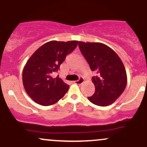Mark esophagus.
<instances>
[{
	"instance_id": "1",
	"label": "esophagus",
	"mask_w": 147,
	"mask_h": 147,
	"mask_svg": "<svg viewBox=\"0 0 147 147\" xmlns=\"http://www.w3.org/2000/svg\"><path fill=\"white\" fill-rule=\"evenodd\" d=\"M84 82V79L83 78V77H79V79H78V80L75 81V82H74V83L76 84H78V85H80V84H83Z\"/></svg>"
}]
</instances>
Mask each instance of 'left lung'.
Returning a JSON list of instances; mask_svg holds the SVG:
<instances>
[{"label":"left lung","mask_w":147,"mask_h":147,"mask_svg":"<svg viewBox=\"0 0 147 147\" xmlns=\"http://www.w3.org/2000/svg\"><path fill=\"white\" fill-rule=\"evenodd\" d=\"M79 47L91 70L97 73L92 77L95 92L88 99L99 106L113 104L122 95L127 84L122 60L113 50L103 43L79 41Z\"/></svg>","instance_id":"1"}]
</instances>
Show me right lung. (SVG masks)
<instances>
[{
  "label": "right lung",
  "mask_w": 147,
  "mask_h": 147,
  "mask_svg": "<svg viewBox=\"0 0 147 147\" xmlns=\"http://www.w3.org/2000/svg\"><path fill=\"white\" fill-rule=\"evenodd\" d=\"M78 41H52L41 45L25 64L23 70V86L28 95L37 104L50 106L65 95L68 84L52 75L57 72L67 55L77 47Z\"/></svg>",
  "instance_id": "obj_1"
}]
</instances>
